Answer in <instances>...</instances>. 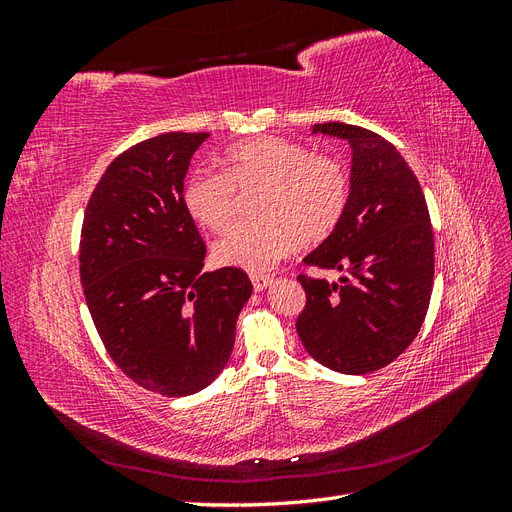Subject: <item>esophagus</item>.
<instances>
[{
	"label": "esophagus",
	"mask_w": 512,
	"mask_h": 512,
	"mask_svg": "<svg viewBox=\"0 0 512 512\" xmlns=\"http://www.w3.org/2000/svg\"><path fill=\"white\" fill-rule=\"evenodd\" d=\"M250 280H252V284H254V290H256V292H260V290H265V288H269V286L273 284V275L252 273V275H250Z\"/></svg>",
	"instance_id": "34e87169"
}]
</instances>
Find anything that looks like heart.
Segmentation results:
<instances>
[{
	"instance_id": "heart-1",
	"label": "heart",
	"mask_w": 512,
	"mask_h": 512,
	"mask_svg": "<svg viewBox=\"0 0 512 512\" xmlns=\"http://www.w3.org/2000/svg\"><path fill=\"white\" fill-rule=\"evenodd\" d=\"M260 190L256 222L235 224L215 243L220 265L252 273L269 271L294 245L327 239L350 198L346 166L297 141L258 136L228 147L224 173L196 170L183 203L192 218L222 232L235 215L237 192Z\"/></svg>"
}]
</instances>
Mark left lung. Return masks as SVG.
<instances>
[{
    "mask_svg": "<svg viewBox=\"0 0 512 512\" xmlns=\"http://www.w3.org/2000/svg\"><path fill=\"white\" fill-rule=\"evenodd\" d=\"M314 132L346 138L352 177L342 220L303 262L344 275L339 282L297 275L305 290L297 333L318 363L361 376L393 363L421 331L433 230L418 179L386 138L342 121L316 123Z\"/></svg>",
    "mask_w": 512,
    "mask_h": 512,
    "instance_id": "8db88e82",
    "label": "left lung"
}]
</instances>
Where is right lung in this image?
<instances>
[{
  "mask_svg": "<svg viewBox=\"0 0 512 512\" xmlns=\"http://www.w3.org/2000/svg\"><path fill=\"white\" fill-rule=\"evenodd\" d=\"M209 132H166L108 164L81 228V284L115 365L164 397L205 389L230 359L252 294L239 267L200 273L207 247L183 179Z\"/></svg>",
  "mask_w": 512,
  "mask_h": 512,
  "instance_id": "1",
  "label": "right lung"
}]
</instances>
